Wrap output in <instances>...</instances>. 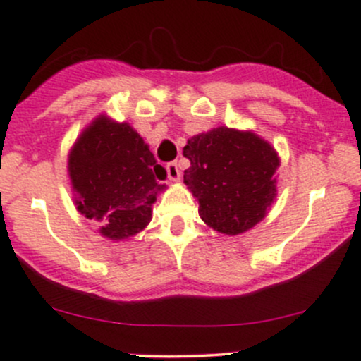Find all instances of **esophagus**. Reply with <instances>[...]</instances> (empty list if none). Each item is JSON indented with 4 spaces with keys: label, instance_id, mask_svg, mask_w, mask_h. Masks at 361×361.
<instances>
[{
    "label": "esophagus",
    "instance_id": "1",
    "mask_svg": "<svg viewBox=\"0 0 361 361\" xmlns=\"http://www.w3.org/2000/svg\"><path fill=\"white\" fill-rule=\"evenodd\" d=\"M166 176H169L170 180H179L180 179V170H179V165H177V161H170V164H166Z\"/></svg>",
    "mask_w": 361,
    "mask_h": 361
}]
</instances>
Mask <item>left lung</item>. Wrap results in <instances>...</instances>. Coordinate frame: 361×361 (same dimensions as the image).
Instances as JSON below:
<instances>
[{"label":"left lung","mask_w":361,"mask_h":361,"mask_svg":"<svg viewBox=\"0 0 361 361\" xmlns=\"http://www.w3.org/2000/svg\"><path fill=\"white\" fill-rule=\"evenodd\" d=\"M191 166L184 182L200 201L204 224L238 235L257 226L275 197L279 158L253 133L219 127L195 135L184 148Z\"/></svg>","instance_id":"1"}]
</instances>
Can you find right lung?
<instances>
[{"mask_svg": "<svg viewBox=\"0 0 361 361\" xmlns=\"http://www.w3.org/2000/svg\"><path fill=\"white\" fill-rule=\"evenodd\" d=\"M77 210L102 222L114 241L142 231L151 204L165 185V170L129 123L99 117L84 130L68 157Z\"/></svg>", "mask_w": 361, "mask_h": 361, "instance_id": "add662e5", "label": "right lung"}]
</instances>
